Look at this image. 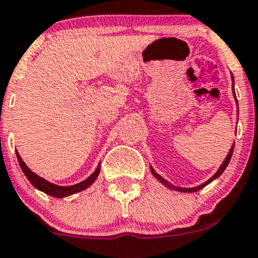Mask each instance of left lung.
Segmentation results:
<instances>
[{
	"label": "left lung",
	"instance_id": "8db88e82",
	"mask_svg": "<svg viewBox=\"0 0 258 258\" xmlns=\"http://www.w3.org/2000/svg\"><path fill=\"white\" fill-rule=\"evenodd\" d=\"M231 79H232V94H233V98H235V102H236V108H237V115H238V103H237V99H236V93H235V81H233V76L232 73H231ZM238 119V118H237ZM237 132V130H236ZM233 147H235V143L232 144V147H231L230 151H228V154L226 155V158H225V160L222 161V164L220 165V168L217 169V171L215 172L214 175H212L211 177L208 180V181L203 182V184L198 185V186H194V187H181V186H175V185L170 184L169 181H166L165 179H164L163 176H160V175L158 174V172L155 171V170L153 169V166L150 165V170H151V174L154 175V177H155L156 180H158L159 182H161V184L164 185V186H166L168 188H170V190H174V191H179V192H196V191L201 190V188H204L205 186H208V185L210 184V182H212L214 180H216L217 177L220 176V175L222 174V172L225 171V169L227 168L228 163H230L231 160V156H232V153H233Z\"/></svg>",
	"mask_w": 258,
	"mask_h": 258
}]
</instances>
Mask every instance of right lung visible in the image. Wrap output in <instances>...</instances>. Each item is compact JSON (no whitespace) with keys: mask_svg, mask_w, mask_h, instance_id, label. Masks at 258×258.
<instances>
[{"mask_svg":"<svg viewBox=\"0 0 258 258\" xmlns=\"http://www.w3.org/2000/svg\"><path fill=\"white\" fill-rule=\"evenodd\" d=\"M16 155H17L18 163H20V166H21V169H22L23 174H25L26 177L30 180L31 184L33 185L37 190L42 191V192L47 194V195L53 196V198H58V199L67 198V196H71V195H73V194H77V192H81V191L88 188L90 185L95 181V179H97L98 175H99V171H100V163H99L98 164L97 169L94 170V172H93L90 176L87 177L86 180H83V181L78 182V184H76V185H71V186H59V185H55V184H53V182H49L48 180L38 176L36 172L32 171V170L28 168L27 165H26L25 161L22 160V158H21L17 150H16Z\"/></svg>","mask_w":258,"mask_h":258,"instance_id":"right-lung-1","label":"right lung"}]
</instances>
